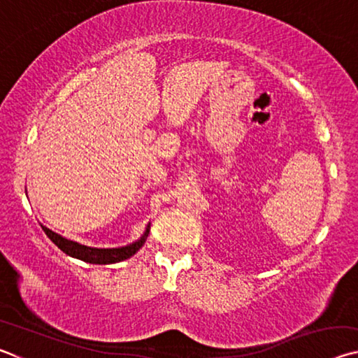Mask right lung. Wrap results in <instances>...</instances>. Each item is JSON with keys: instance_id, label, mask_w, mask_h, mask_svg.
Returning a JSON list of instances; mask_svg holds the SVG:
<instances>
[{"instance_id": "1", "label": "right lung", "mask_w": 358, "mask_h": 358, "mask_svg": "<svg viewBox=\"0 0 358 358\" xmlns=\"http://www.w3.org/2000/svg\"><path fill=\"white\" fill-rule=\"evenodd\" d=\"M41 227L45 232L47 237L50 238L53 243L59 248V250L68 254V256L80 259V260H83V262L99 264V265L117 264V262H121V260L134 256V254L143 246L145 240H147L148 232H150V224H148L142 237L137 241H134V243L121 246V248H90V246L77 243V241L64 238L59 234L53 232V230H50V229H47L45 226H41Z\"/></svg>"}]
</instances>
